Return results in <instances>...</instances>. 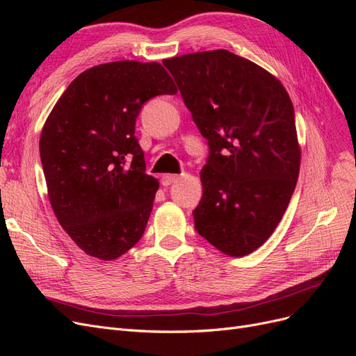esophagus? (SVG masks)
Here are the masks:
<instances>
[{
  "label": "esophagus",
  "instance_id": "1",
  "mask_svg": "<svg viewBox=\"0 0 356 356\" xmlns=\"http://www.w3.org/2000/svg\"><path fill=\"white\" fill-rule=\"evenodd\" d=\"M179 179V175H175V174H166L161 177V184H163L165 187L174 184V182H177Z\"/></svg>",
  "mask_w": 356,
  "mask_h": 356
}]
</instances>
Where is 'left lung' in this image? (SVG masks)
Returning <instances> with one entry per match:
<instances>
[{"label": "left lung", "mask_w": 356, "mask_h": 356, "mask_svg": "<svg viewBox=\"0 0 356 356\" xmlns=\"http://www.w3.org/2000/svg\"><path fill=\"white\" fill-rule=\"evenodd\" d=\"M163 65L209 147L195 229L224 254H251L275 232L297 184L293 102L270 72L229 50Z\"/></svg>", "instance_id": "8db88e82"}]
</instances>
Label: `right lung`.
<instances>
[{
  "label": "right lung",
  "instance_id": "add662e5",
  "mask_svg": "<svg viewBox=\"0 0 356 356\" xmlns=\"http://www.w3.org/2000/svg\"><path fill=\"white\" fill-rule=\"evenodd\" d=\"M174 93L160 63L118 60L81 72L53 106L41 165L53 212L86 254L115 260L143 238L159 181L135 123L147 101Z\"/></svg>",
  "mask_w": 356,
  "mask_h": 356
}]
</instances>
